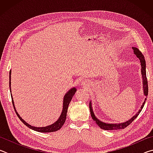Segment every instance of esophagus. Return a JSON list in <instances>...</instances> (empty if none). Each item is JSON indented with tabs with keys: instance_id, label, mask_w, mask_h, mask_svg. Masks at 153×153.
I'll list each match as a JSON object with an SVG mask.
<instances>
[{
	"instance_id": "1",
	"label": "esophagus",
	"mask_w": 153,
	"mask_h": 153,
	"mask_svg": "<svg viewBox=\"0 0 153 153\" xmlns=\"http://www.w3.org/2000/svg\"><path fill=\"white\" fill-rule=\"evenodd\" d=\"M82 86H88V85L89 84V83L88 82H86V81H84V82H82Z\"/></svg>"
}]
</instances>
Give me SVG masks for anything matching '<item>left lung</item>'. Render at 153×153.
I'll list each match as a JSON object with an SVG mask.
<instances>
[{
  "mask_svg": "<svg viewBox=\"0 0 153 153\" xmlns=\"http://www.w3.org/2000/svg\"><path fill=\"white\" fill-rule=\"evenodd\" d=\"M132 49L134 51V55H136L137 57L140 61V65H141V74H142V85H143V92H144V95L145 97H147L148 96V82H147V78H146V61H145L144 56L142 55L140 51L138 50V48L136 47H132ZM146 98H145L143 104L142 105L140 109H139L138 112L135 114L132 117L129 119V120L124 121L123 123H105L103 122V121H100L98 120V119L96 117L95 114L94 113V111L92 109V102L91 100L90 101L89 103V108L90 111V114H91V117L92 120H94L96 123L100 127V128L102 129H105V130H115V129H124L126 128L127 126H128L129 124H130L132 121L135 120V119L138 117L140 113L141 112V111L144 107V103L146 102Z\"/></svg>",
  "mask_w": 153,
  "mask_h": 153,
  "instance_id": "left-lung-1",
  "label": "left lung"
}]
</instances>
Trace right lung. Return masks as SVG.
<instances>
[{"mask_svg":"<svg viewBox=\"0 0 153 153\" xmlns=\"http://www.w3.org/2000/svg\"><path fill=\"white\" fill-rule=\"evenodd\" d=\"M11 69L10 70L9 72V88H10V92H11V98H12V102H13V105L14 109L15 111V113H16L17 115L18 116V117L19 118V120L24 123L25 126H27L28 128L33 129V130L36 131H39V132H44V133H47V132H53V131H56L60 129L62 126H63V124L65 121L66 120V117H67V108H68L69 105L70 103L71 100L73 98L74 95L75 94V93L77 91V88L76 87H73L70 90H69L68 91L66 92V94H65L64 97H63V109H62L61 113L60 115V117H59V119L56 120L55 123L51 124V125L45 126V127H35V126H31L30 124L27 123V122H25V121H24L22 117L19 115V113H17V111L16 110V108L15 107V104H14V101H13V96L11 94Z\"/></svg>","mask_w":153,"mask_h":153,"instance_id":"right-lung-1","label":"right lung"}]
</instances>
